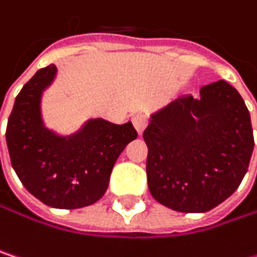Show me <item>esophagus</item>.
<instances>
[{"label": "esophagus", "instance_id": "1", "mask_svg": "<svg viewBox=\"0 0 257 257\" xmlns=\"http://www.w3.org/2000/svg\"><path fill=\"white\" fill-rule=\"evenodd\" d=\"M132 123H134L135 129L138 131V134H143V131H144V128H146L147 123H149V119H147L146 114H135V116L132 117Z\"/></svg>", "mask_w": 257, "mask_h": 257}]
</instances>
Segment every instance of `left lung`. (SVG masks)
I'll list each match as a JSON object with an SVG mask.
<instances>
[{
  "label": "left lung",
  "instance_id": "left-lung-1",
  "mask_svg": "<svg viewBox=\"0 0 257 257\" xmlns=\"http://www.w3.org/2000/svg\"><path fill=\"white\" fill-rule=\"evenodd\" d=\"M152 196L180 213H205L242 181L254 147L250 113L225 80L180 96L143 132Z\"/></svg>",
  "mask_w": 257,
  "mask_h": 257
}]
</instances>
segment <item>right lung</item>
Wrapping results in <instances>:
<instances>
[{
  "instance_id": "right-lung-1",
  "label": "right lung",
  "mask_w": 257,
  "mask_h": 257,
  "mask_svg": "<svg viewBox=\"0 0 257 257\" xmlns=\"http://www.w3.org/2000/svg\"><path fill=\"white\" fill-rule=\"evenodd\" d=\"M56 67L38 70L16 96L6 140L12 167L26 190L53 208H81L102 198L111 170L126 144L138 137L132 123L89 120L59 137L43 125L40 101Z\"/></svg>"
}]
</instances>
